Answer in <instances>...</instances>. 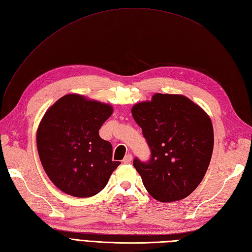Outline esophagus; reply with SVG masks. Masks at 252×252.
<instances>
[{
  "mask_svg": "<svg viewBox=\"0 0 252 252\" xmlns=\"http://www.w3.org/2000/svg\"><path fill=\"white\" fill-rule=\"evenodd\" d=\"M131 160H132V154L128 153V154H126V156L125 157V158L122 159V162H124L125 164H128V163L131 162Z\"/></svg>",
  "mask_w": 252,
  "mask_h": 252,
  "instance_id": "34e87169",
  "label": "esophagus"
}]
</instances>
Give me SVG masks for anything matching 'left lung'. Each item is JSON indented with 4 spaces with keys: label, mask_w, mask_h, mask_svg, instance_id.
I'll list each match as a JSON object with an SVG mask.
<instances>
[{
    "label": "left lung",
    "mask_w": 252,
    "mask_h": 252,
    "mask_svg": "<svg viewBox=\"0 0 252 252\" xmlns=\"http://www.w3.org/2000/svg\"><path fill=\"white\" fill-rule=\"evenodd\" d=\"M151 158L133 165L148 192L160 202L184 199L202 181L211 162L214 132L203 109L182 94H156L132 107Z\"/></svg>",
    "instance_id": "8db88e82"
}]
</instances>
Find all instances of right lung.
<instances>
[{
  "instance_id": "obj_1",
  "label": "right lung",
  "mask_w": 252,
  "mask_h": 252,
  "mask_svg": "<svg viewBox=\"0 0 252 252\" xmlns=\"http://www.w3.org/2000/svg\"><path fill=\"white\" fill-rule=\"evenodd\" d=\"M113 107L84 95L62 96L42 117L37 149L44 171L57 189L77 198L100 192L120 162L99 130Z\"/></svg>"
}]
</instances>
